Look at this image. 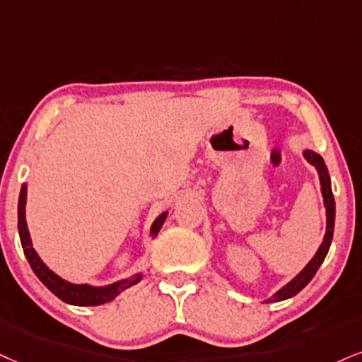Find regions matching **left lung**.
Here are the masks:
<instances>
[{
	"mask_svg": "<svg viewBox=\"0 0 362 362\" xmlns=\"http://www.w3.org/2000/svg\"><path fill=\"white\" fill-rule=\"evenodd\" d=\"M302 156L307 163L312 164L315 168V171L319 174V181H320V193H322L324 198V208H325V235L322 243L319 245L317 252L315 255L312 257V260L307 263V265L302 269L298 274L293 276L290 282L284 285L282 288H279L274 296L265 298L263 304H272V302H282L287 300V298L297 296L302 288L305 287L307 284L314 279L315 272L319 270V267L322 265L324 258L327 257L329 248H331L332 243V236H334V221H336V202H334L332 196V186H331V176H329L327 166H325L322 156L315 153L312 149H304L302 151Z\"/></svg>",
	"mask_w": 362,
	"mask_h": 362,
	"instance_id": "obj_1",
	"label": "left lung"
}]
</instances>
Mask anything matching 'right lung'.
I'll use <instances>...</instances> for the list:
<instances>
[{
	"instance_id": "right-lung-1",
	"label": "right lung",
	"mask_w": 362,
	"mask_h": 362,
	"mask_svg": "<svg viewBox=\"0 0 362 362\" xmlns=\"http://www.w3.org/2000/svg\"><path fill=\"white\" fill-rule=\"evenodd\" d=\"M26 193H28V186L23 185L20 191V198H18V233H20L21 247H23L25 257L28 260L30 267L33 269L35 275L42 280V284L50 290L52 293L64 300L65 304L70 305H80V307H93V305H102L107 304V302L114 300L115 297L119 296L120 292L132 287V285L139 284L142 280V272H137L132 276H127V279H120L117 282L107 284V285H90V284H74L69 282V280L62 279L60 275H57L50 267L45 263L37 250L33 248V243H31V236L28 231V225H26ZM168 218V211L159 213L156 216L149 230V236L156 238L159 233V230L163 228L164 221Z\"/></svg>"
}]
</instances>
